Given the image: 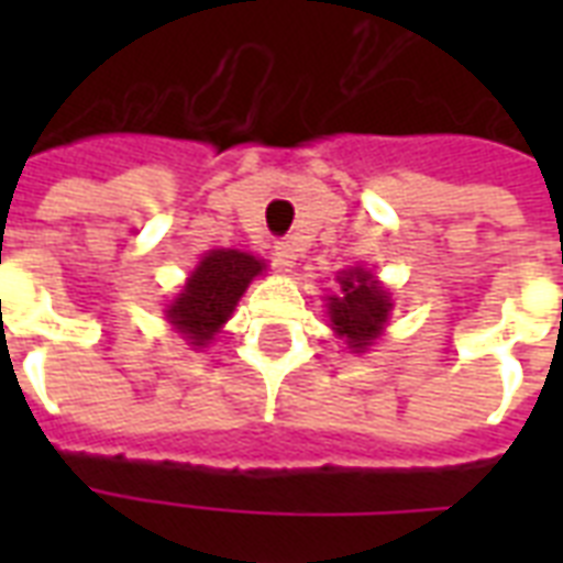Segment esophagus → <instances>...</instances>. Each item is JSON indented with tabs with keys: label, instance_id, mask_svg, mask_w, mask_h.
Listing matches in <instances>:
<instances>
[{
	"label": "esophagus",
	"instance_id": "obj_1",
	"mask_svg": "<svg viewBox=\"0 0 563 563\" xmlns=\"http://www.w3.org/2000/svg\"><path fill=\"white\" fill-rule=\"evenodd\" d=\"M295 260H298V251H295L291 242H277V245H274V263H277V268L291 272V268H295Z\"/></svg>",
	"mask_w": 563,
	"mask_h": 563
}]
</instances>
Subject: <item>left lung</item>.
<instances>
[{"mask_svg":"<svg viewBox=\"0 0 563 563\" xmlns=\"http://www.w3.org/2000/svg\"><path fill=\"white\" fill-rule=\"evenodd\" d=\"M339 283H342V295L330 298L333 330L347 339V347L365 351L379 335L385 318H388V309H391L388 291L379 289L374 277L362 268L347 272L344 277H339Z\"/></svg>","mask_w":563,"mask_h":563,"instance_id":"8db88e82","label":"left lung"}]
</instances>
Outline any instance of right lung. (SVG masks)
Returning <instances> with one entry per match:
<instances>
[{
  "label": "right lung",
  "mask_w": 563,
  "mask_h": 563,
  "mask_svg": "<svg viewBox=\"0 0 563 563\" xmlns=\"http://www.w3.org/2000/svg\"><path fill=\"white\" fill-rule=\"evenodd\" d=\"M263 272V263L242 251H210L195 268L169 312V321L201 347L219 333L247 289V283Z\"/></svg>",
  "instance_id": "add662e5"
}]
</instances>
